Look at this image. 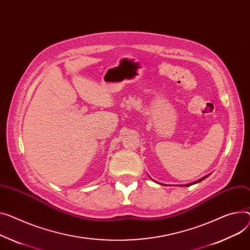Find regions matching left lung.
<instances>
[{
	"instance_id": "1",
	"label": "left lung",
	"mask_w": 250,
	"mask_h": 250,
	"mask_svg": "<svg viewBox=\"0 0 250 250\" xmlns=\"http://www.w3.org/2000/svg\"><path fill=\"white\" fill-rule=\"evenodd\" d=\"M208 176H209V175H208ZM208 176H205V177H203V178H202V179H200V180H198V181H197V182H194V183H192V184H196V183H199V182H201V181H202V180H204V179H206V178H207V177H208ZM190 185H191V184H187V186H190Z\"/></svg>"
}]
</instances>
